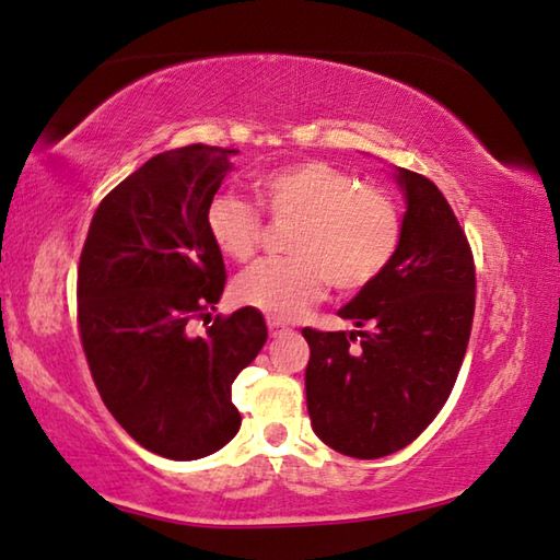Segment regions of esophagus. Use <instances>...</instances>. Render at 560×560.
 Masks as SVG:
<instances>
[{
    "label": "esophagus",
    "instance_id": "obj_1",
    "mask_svg": "<svg viewBox=\"0 0 560 560\" xmlns=\"http://www.w3.org/2000/svg\"><path fill=\"white\" fill-rule=\"evenodd\" d=\"M267 326H269V336H271V338L283 336V334H287V330H289V326L281 324V320H277V318H269Z\"/></svg>",
    "mask_w": 560,
    "mask_h": 560
}]
</instances>
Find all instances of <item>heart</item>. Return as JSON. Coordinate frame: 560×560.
I'll return each instance as SVG.
<instances>
[{
    "label": "heart",
    "instance_id": "1",
    "mask_svg": "<svg viewBox=\"0 0 560 560\" xmlns=\"http://www.w3.org/2000/svg\"><path fill=\"white\" fill-rule=\"evenodd\" d=\"M257 197L273 220H293L291 257L259 261L234 281V299L269 318L293 320L324 299L328 281L343 293L363 291L390 269L400 252L405 220L397 202L328 160L308 158L264 173ZM207 234L226 259L257 254L264 220L252 202L214 195Z\"/></svg>",
    "mask_w": 560,
    "mask_h": 560
}]
</instances>
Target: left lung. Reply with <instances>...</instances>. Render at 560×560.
I'll return each instance as SVG.
<instances>
[{
    "mask_svg": "<svg viewBox=\"0 0 560 560\" xmlns=\"http://www.w3.org/2000/svg\"><path fill=\"white\" fill-rule=\"evenodd\" d=\"M400 252L381 279L338 311L358 330L303 328L314 432L355 459L407 447L440 415L467 353L477 273L462 224L438 185L400 170Z\"/></svg>",
    "mask_w": 560,
    "mask_h": 560,
    "instance_id": "left-lung-1",
    "label": "left lung"
}]
</instances>
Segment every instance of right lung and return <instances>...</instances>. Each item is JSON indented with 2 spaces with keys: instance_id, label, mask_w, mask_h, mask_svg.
<instances>
[{
  "instance_id": "add662e5",
  "label": "right lung",
  "mask_w": 560,
  "mask_h": 560,
  "mask_svg": "<svg viewBox=\"0 0 560 560\" xmlns=\"http://www.w3.org/2000/svg\"><path fill=\"white\" fill-rule=\"evenodd\" d=\"M236 153L197 143L150 158L103 197L81 249L93 383L120 428L167 459L207 457L240 432L232 383L269 336L249 306L210 316L226 271L205 214ZM195 317L208 320L202 337L188 328Z\"/></svg>"
}]
</instances>
